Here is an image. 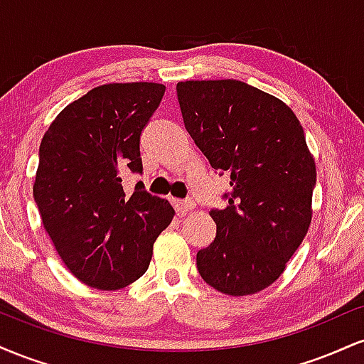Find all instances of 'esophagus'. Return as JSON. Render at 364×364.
Wrapping results in <instances>:
<instances>
[{
    "instance_id": "esophagus-1",
    "label": "esophagus",
    "mask_w": 364,
    "mask_h": 364,
    "mask_svg": "<svg viewBox=\"0 0 364 364\" xmlns=\"http://www.w3.org/2000/svg\"><path fill=\"white\" fill-rule=\"evenodd\" d=\"M173 205L176 208L178 215H185L186 212L193 210L195 203L191 200H173Z\"/></svg>"
}]
</instances>
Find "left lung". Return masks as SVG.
I'll return each instance as SVG.
<instances>
[{
	"label": "left lung",
	"mask_w": 364,
	"mask_h": 364,
	"mask_svg": "<svg viewBox=\"0 0 364 364\" xmlns=\"http://www.w3.org/2000/svg\"><path fill=\"white\" fill-rule=\"evenodd\" d=\"M176 92L186 132L231 178L196 269L219 292L255 294L281 277L311 224L316 168L303 127L281 99L240 80L179 82Z\"/></svg>",
	"instance_id": "8db88e82"
}]
</instances>
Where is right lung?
Instances as JSON below:
<instances>
[{
  "label": "right lung",
  "instance_id": "right-lung-1",
  "mask_svg": "<svg viewBox=\"0 0 364 364\" xmlns=\"http://www.w3.org/2000/svg\"><path fill=\"white\" fill-rule=\"evenodd\" d=\"M162 83H106L63 109L39 149L34 200L44 229L78 281L102 291L147 272L157 236L171 224L168 200L121 174L141 173L140 136L162 101Z\"/></svg>",
  "mask_w": 364,
  "mask_h": 364
}]
</instances>
